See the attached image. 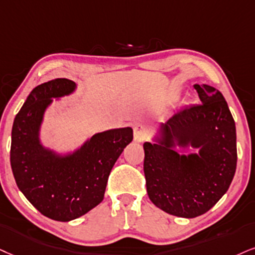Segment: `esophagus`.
I'll return each mask as SVG.
<instances>
[{
    "label": "esophagus",
    "instance_id": "obj_1",
    "mask_svg": "<svg viewBox=\"0 0 255 255\" xmlns=\"http://www.w3.org/2000/svg\"><path fill=\"white\" fill-rule=\"evenodd\" d=\"M133 137H134V140H137V142H143V140L147 137V128L145 125L139 124V123L134 124Z\"/></svg>",
    "mask_w": 255,
    "mask_h": 255
}]
</instances>
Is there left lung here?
Instances as JSON below:
<instances>
[{"instance_id":"obj_1","label":"left lung","mask_w":255,"mask_h":255,"mask_svg":"<svg viewBox=\"0 0 255 255\" xmlns=\"http://www.w3.org/2000/svg\"><path fill=\"white\" fill-rule=\"evenodd\" d=\"M200 104L185 106L163 127L162 144L144 143V175L151 202L168 214L196 218L224 196L237 169L235 123L221 92L194 85ZM175 135L181 145L200 147V156H180L172 150Z\"/></svg>"}]
</instances>
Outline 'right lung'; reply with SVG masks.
Wrapping results in <instances>:
<instances>
[{
    "mask_svg": "<svg viewBox=\"0 0 255 255\" xmlns=\"http://www.w3.org/2000/svg\"><path fill=\"white\" fill-rule=\"evenodd\" d=\"M73 81L58 78L31 91L15 117L10 164L16 184L42 215L71 221L86 214L104 199L110 172L124 147L132 140L131 128L96 134L70 157L43 150L37 131L51 98L74 90Z\"/></svg>",
    "mask_w": 255,
    "mask_h": 255,
    "instance_id": "obj_1",
    "label": "right lung"
}]
</instances>
